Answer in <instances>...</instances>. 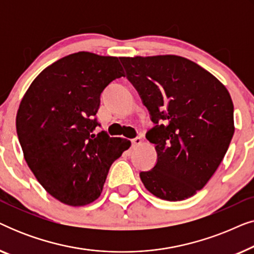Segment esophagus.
<instances>
[{
  "instance_id": "34e87169",
  "label": "esophagus",
  "mask_w": 254,
  "mask_h": 254,
  "mask_svg": "<svg viewBox=\"0 0 254 254\" xmlns=\"http://www.w3.org/2000/svg\"><path fill=\"white\" fill-rule=\"evenodd\" d=\"M131 144L134 145V147H138V145L142 144V137L141 136H136L135 138L131 140Z\"/></svg>"
}]
</instances>
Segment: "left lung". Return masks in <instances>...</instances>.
Wrapping results in <instances>:
<instances>
[{"label":"left lung","mask_w":254,"mask_h":254,"mask_svg":"<svg viewBox=\"0 0 254 254\" xmlns=\"http://www.w3.org/2000/svg\"><path fill=\"white\" fill-rule=\"evenodd\" d=\"M155 126L145 134L157 162L140 172L159 199L182 201L208 183L235 133L225 86L195 62L177 55L119 58Z\"/></svg>","instance_id":"8db88e82"}]
</instances>
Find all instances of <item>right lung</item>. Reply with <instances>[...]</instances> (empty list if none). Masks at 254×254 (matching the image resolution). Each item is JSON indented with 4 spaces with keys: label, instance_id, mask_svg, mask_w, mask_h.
Instances as JSON below:
<instances>
[{
    "label": "right lung",
    "instance_id": "right-lung-1",
    "mask_svg": "<svg viewBox=\"0 0 254 254\" xmlns=\"http://www.w3.org/2000/svg\"><path fill=\"white\" fill-rule=\"evenodd\" d=\"M121 76L118 58L78 52L44 69L20 102L16 128L24 158L40 185L69 206L98 199L112 163L130 147L126 138L92 134L100 95Z\"/></svg>",
    "mask_w": 254,
    "mask_h": 254
}]
</instances>
